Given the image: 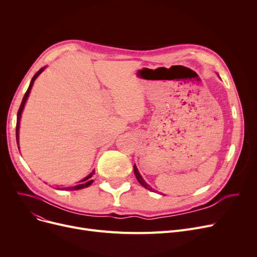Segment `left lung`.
Segmentation results:
<instances>
[{
    "label": "left lung",
    "mask_w": 257,
    "mask_h": 257,
    "mask_svg": "<svg viewBox=\"0 0 257 257\" xmlns=\"http://www.w3.org/2000/svg\"><path fill=\"white\" fill-rule=\"evenodd\" d=\"M134 174H136V177H137V179L139 180V182L144 186V187H146V188H148V190L149 191H151V192H154V190L153 188L150 186V185H148L146 182H145V180L142 178V176H141V174L139 173V171H138V169H137V167L134 166Z\"/></svg>",
    "instance_id": "8db88e82"
}]
</instances>
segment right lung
Returning <instances> with one entry per match:
<instances>
[{
  "label": "right lung",
  "mask_w": 257,
  "mask_h": 257,
  "mask_svg": "<svg viewBox=\"0 0 257 257\" xmlns=\"http://www.w3.org/2000/svg\"><path fill=\"white\" fill-rule=\"evenodd\" d=\"M43 71H44V67H42V69H40V70L33 76L32 80H31V83H30L28 89H27V91H26V93H25V96H24L23 101H22L21 106H20V109H19V111H18V119H17V143H18V145H19V129H20V120H21L22 111H23V109H24V106H25V103H26V101H27V98H28L29 93H30V91H31V88H32V85H33V83H34L35 79L37 78V76H38L40 73H42ZM19 149H20V146H19ZM93 174H94V171H92V172L88 175V176L85 177L83 180H81V181H80V184H78V185H76V186H73V187H66L65 190H73V191H75V190H81V188H84V187L89 186V185L92 183V181H93V180H91V177H92Z\"/></svg>",
  "instance_id": "obj_1"
}]
</instances>
